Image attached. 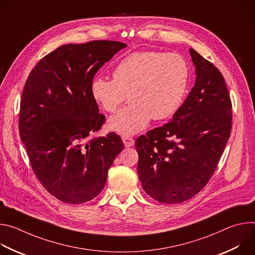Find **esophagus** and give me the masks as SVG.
I'll use <instances>...</instances> for the list:
<instances>
[{"mask_svg": "<svg viewBox=\"0 0 255 255\" xmlns=\"http://www.w3.org/2000/svg\"><path fill=\"white\" fill-rule=\"evenodd\" d=\"M122 139H123V142H124L126 147H131V146H133V145H134V140H133L132 137L125 135V136L122 137Z\"/></svg>", "mask_w": 255, "mask_h": 255, "instance_id": "esophagus-1", "label": "esophagus"}]
</instances>
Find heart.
<instances>
[{
  "mask_svg": "<svg viewBox=\"0 0 255 255\" xmlns=\"http://www.w3.org/2000/svg\"><path fill=\"white\" fill-rule=\"evenodd\" d=\"M113 80L95 77L91 94L105 111L114 113L128 99L125 108L111 118L110 127L122 134H134L153 120L172 116L186 96L190 69L177 53L137 51L117 62Z\"/></svg>",
  "mask_w": 255,
  "mask_h": 255,
  "instance_id": "1",
  "label": "heart"
}]
</instances>
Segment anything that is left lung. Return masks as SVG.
I'll return each instance as SVG.
<instances>
[{
    "label": "left lung",
    "instance_id": "8db88e82",
    "mask_svg": "<svg viewBox=\"0 0 255 255\" xmlns=\"http://www.w3.org/2000/svg\"><path fill=\"white\" fill-rule=\"evenodd\" d=\"M196 84L163 126L135 141L143 190L163 204L197 195L212 177L230 136L232 103L220 70L193 48Z\"/></svg>",
    "mask_w": 255,
    "mask_h": 255
}]
</instances>
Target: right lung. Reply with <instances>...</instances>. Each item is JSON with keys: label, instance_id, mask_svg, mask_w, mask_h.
Masks as SVG:
<instances>
[{"label": "right lung", "instance_id": "add662e5", "mask_svg": "<svg viewBox=\"0 0 255 255\" xmlns=\"http://www.w3.org/2000/svg\"><path fill=\"white\" fill-rule=\"evenodd\" d=\"M126 46L111 40L62 45L41 58L25 83L20 138L36 177L61 202L82 204L96 198L124 148L115 132L94 135L106 118L92 97L91 83Z\"/></svg>", "mask_w": 255, "mask_h": 255}]
</instances>
